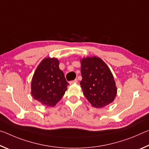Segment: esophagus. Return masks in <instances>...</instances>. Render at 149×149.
<instances>
[{
	"label": "esophagus",
	"mask_w": 149,
	"mask_h": 149,
	"mask_svg": "<svg viewBox=\"0 0 149 149\" xmlns=\"http://www.w3.org/2000/svg\"><path fill=\"white\" fill-rule=\"evenodd\" d=\"M77 79H75L74 81H70V84H77Z\"/></svg>",
	"instance_id": "34e87169"
}]
</instances>
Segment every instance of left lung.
<instances>
[{"mask_svg": "<svg viewBox=\"0 0 149 149\" xmlns=\"http://www.w3.org/2000/svg\"><path fill=\"white\" fill-rule=\"evenodd\" d=\"M83 93L93 107L104 108L114 101L117 87L109 68L99 57L83 58L80 60Z\"/></svg>", "mask_w": 149, "mask_h": 149, "instance_id": "8db88e82", "label": "left lung"}]
</instances>
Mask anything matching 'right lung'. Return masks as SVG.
I'll list each match as a JSON object with an SVG mask.
<instances>
[{
  "instance_id": "right-lung-1",
  "label": "right lung",
  "mask_w": 149,
  "mask_h": 149,
  "mask_svg": "<svg viewBox=\"0 0 149 149\" xmlns=\"http://www.w3.org/2000/svg\"><path fill=\"white\" fill-rule=\"evenodd\" d=\"M68 83L59 68L56 58H46L40 62L32 77L31 95L47 107H54L64 95Z\"/></svg>"
}]
</instances>
